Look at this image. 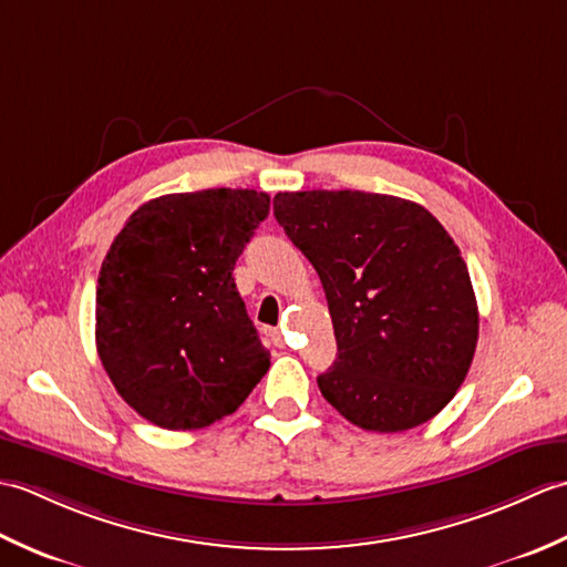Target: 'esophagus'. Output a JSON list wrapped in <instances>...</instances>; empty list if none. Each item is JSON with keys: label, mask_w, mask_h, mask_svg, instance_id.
Listing matches in <instances>:
<instances>
[{"label": "esophagus", "mask_w": 567, "mask_h": 567, "mask_svg": "<svg viewBox=\"0 0 567 567\" xmlns=\"http://www.w3.org/2000/svg\"><path fill=\"white\" fill-rule=\"evenodd\" d=\"M272 341L275 346H285V336L280 331H272Z\"/></svg>", "instance_id": "34e87169"}]
</instances>
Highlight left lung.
Segmentation results:
<instances>
[{
    "mask_svg": "<svg viewBox=\"0 0 567 567\" xmlns=\"http://www.w3.org/2000/svg\"><path fill=\"white\" fill-rule=\"evenodd\" d=\"M275 219L315 265L339 353L317 378L351 424L396 433L436 416L477 346L461 250L421 204L358 189L277 192Z\"/></svg>",
    "mask_w": 567,
    "mask_h": 567,
    "instance_id": "1",
    "label": "left lung"
}]
</instances>
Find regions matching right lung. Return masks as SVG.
<instances>
[{
    "mask_svg": "<svg viewBox=\"0 0 567 567\" xmlns=\"http://www.w3.org/2000/svg\"><path fill=\"white\" fill-rule=\"evenodd\" d=\"M270 197L202 189L128 216L97 280V353L124 402L171 431L204 429L246 402L270 368L234 268Z\"/></svg>",
    "mask_w": 567,
    "mask_h": 567,
    "instance_id": "obj_1",
    "label": "right lung"
}]
</instances>
